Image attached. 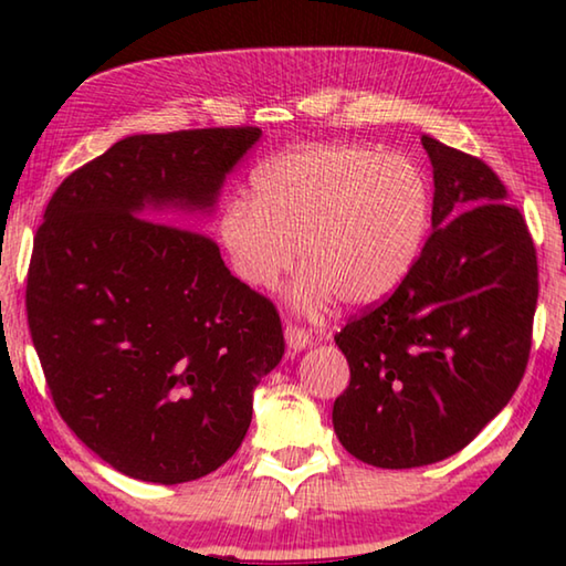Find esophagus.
Instances as JSON below:
<instances>
[{
  "instance_id": "obj_1",
  "label": "esophagus",
  "mask_w": 566,
  "mask_h": 566,
  "mask_svg": "<svg viewBox=\"0 0 566 566\" xmlns=\"http://www.w3.org/2000/svg\"><path fill=\"white\" fill-rule=\"evenodd\" d=\"M284 339H286V349H290V354H296L306 349L312 344V334L302 329V327H294V324H286L284 329Z\"/></svg>"
}]
</instances>
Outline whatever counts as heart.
Returning a JSON list of instances; mask_svg holds the SVG:
<instances>
[{"instance_id": "heart-1", "label": "heart", "mask_w": 566, "mask_h": 566, "mask_svg": "<svg viewBox=\"0 0 566 566\" xmlns=\"http://www.w3.org/2000/svg\"><path fill=\"white\" fill-rule=\"evenodd\" d=\"M432 217V189L415 161L364 145L286 151L254 175V199L237 197L219 219L234 274L270 290L304 272L296 310L319 312L334 296L361 306L389 296L419 260Z\"/></svg>"}]
</instances>
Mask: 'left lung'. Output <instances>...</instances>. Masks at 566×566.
Returning a JSON list of instances; mask_svg holds the SVG:
<instances>
[{
  "label": "left lung",
  "mask_w": 566,
  "mask_h": 566,
  "mask_svg": "<svg viewBox=\"0 0 566 566\" xmlns=\"http://www.w3.org/2000/svg\"><path fill=\"white\" fill-rule=\"evenodd\" d=\"M421 147L432 234L395 294L334 337L352 375L334 432L381 469L442 462L500 415L524 377L539 294L530 229L500 177L432 137Z\"/></svg>",
  "instance_id": "8db88e82"
}]
</instances>
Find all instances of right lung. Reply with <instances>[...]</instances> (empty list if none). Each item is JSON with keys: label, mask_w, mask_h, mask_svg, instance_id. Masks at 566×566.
I'll use <instances>...</instances> for the list:
<instances>
[{"label": "right lung", "mask_w": 566, "mask_h": 566, "mask_svg": "<svg viewBox=\"0 0 566 566\" xmlns=\"http://www.w3.org/2000/svg\"><path fill=\"white\" fill-rule=\"evenodd\" d=\"M260 137H124L62 181L36 229L27 319L46 385L66 427L132 479L181 484L222 467L284 354L274 304L191 232Z\"/></svg>", "instance_id": "1"}]
</instances>
